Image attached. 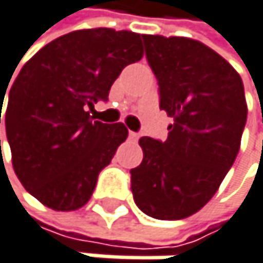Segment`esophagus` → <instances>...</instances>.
Here are the masks:
<instances>
[{
	"label": "esophagus",
	"instance_id": "34e87169",
	"mask_svg": "<svg viewBox=\"0 0 263 263\" xmlns=\"http://www.w3.org/2000/svg\"><path fill=\"white\" fill-rule=\"evenodd\" d=\"M129 139L136 142V140H139V134H137V133H133V130H130V133H129Z\"/></svg>",
	"mask_w": 263,
	"mask_h": 263
}]
</instances>
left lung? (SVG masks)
Wrapping results in <instances>:
<instances>
[{"mask_svg": "<svg viewBox=\"0 0 263 263\" xmlns=\"http://www.w3.org/2000/svg\"><path fill=\"white\" fill-rule=\"evenodd\" d=\"M143 44L159 83V107L174 123L167 140H139L143 161L130 170V189L145 215L183 219L216 194L238 155L245 88L237 70L199 41L143 34Z\"/></svg>", "mask_w": 263, "mask_h": 263, "instance_id": "obj_1", "label": "left lung"}]
</instances>
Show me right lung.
<instances>
[{"label":"right lung","mask_w":263,"mask_h":263,"mask_svg":"<svg viewBox=\"0 0 263 263\" xmlns=\"http://www.w3.org/2000/svg\"><path fill=\"white\" fill-rule=\"evenodd\" d=\"M142 37L112 28L79 29L42 47L18 72L4 112L6 136L15 175L45 206L82 208L126 140L123 123L96 121L89 110L107 101L127 64L142 60Z\"/></svg>","instance_id":"right-lung-1"}]
</instances>
